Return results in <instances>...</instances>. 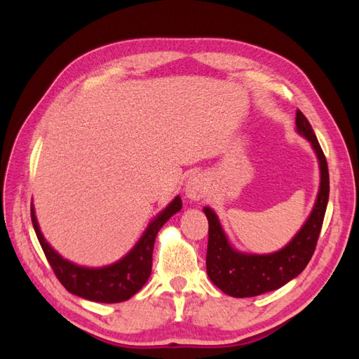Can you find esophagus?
Listing matches in <instances>:
<instances>
[{"instance_id":"34e87169","label":"esophagus","mask_w":359,"mask_h":359,"mask_svg":"<svg viewBox=\"0 0 359 359\" xmlns=\"http://www.w3.org/2000/svg\"><path fill=\"white\" fill-rule=\"evenodd\" d=\"M184 191H186V196L190 201H201L208 191V182H206V178L202 173H194L187 180Z\"/></svg>"}]
</instances>
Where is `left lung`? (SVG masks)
I'll list each match as a JSON object with an SVG mask.
<instances>
[{"label":"left lung","mask_w":359,"mask_h":359,"mask_svg":"<svg viewBox=\"0 0 359 359\" xmlns=\"http://www.w3.org/2000/svg\"><path fill=\"white\" fill-rule=\"evenodd\" d=\"M295 124L297 132L309 140L318 157L320 184L309 219L283 248L268 255L243 253L227 240L217 214L210 206L203 208L210 224L206 273L212 283L226 295L250 298L285 286L287 281L302 273L316 248L330 198L328 165L316 135L301 111H297Z\"/></svg>","instance_id":"8db88e82"}]
</instances>
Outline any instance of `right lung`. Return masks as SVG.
<instances>
[{"label":"right lung","instance_id":"add662e5","mask_svg":"<svg viewBox=\"0 0 359 359\" xmlns=\"http://www.w3.org/2000/svg\"><path fill=\"white\" fill-rule=\"evenodd\" d=\"M181 208V198L177 196L165 210L154 217V220L149 222L136 245L124 257L112 265L102 268L76 265L64 259L57 250H53L40 231L34 205H31V220L37 240L61 285L73 295H78L83 299L112 304L132 298L147 283L151 276V265H153L156 236L161 226Z\"/></svg>","mask_w":359,"mask_h":359}]
</instances>
